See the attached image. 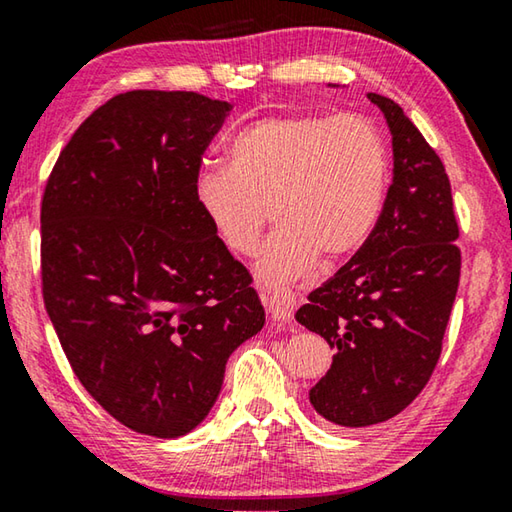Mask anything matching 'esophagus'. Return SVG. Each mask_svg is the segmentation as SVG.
Here are the masks:
<instances>
[{
  "mask_svg": "<svg viewBox=\"0 0 512 512\" xmlns=\"http://www.w3.org/2000/svg\"><path fill=\"white\" fill-rule=\"evenodd\" d=\"M262 300L268 309V314L273 316V320H277V323H282V325L291 323L293 311H296V305H298L296 293H293L291 289L282 287V289L268 291V293H264Z\"/></svg>",
  "mask_w": 512,
  "mask_h": 512,
  "instance_id": "34e87169",
  "label": "esophagus"
}]
</instances>
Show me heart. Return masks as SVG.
Masks as SVG:
<instances>
[{"label":"heart","mask_w":512,"mask_h":512,"mask_svg":"<svg viewBox=\"0 0 512 512\" xmlns=\"http://www.w3.org/2000/svg\"><path fill=\"white\" fill-rule=\"evenodd\" d=\"M228 167L203 169L194 198L221 244L257 253L271 210L280 228L259 275L296 280L316 262L343 259L366 244L391 185V151L363 115L287 112L257 119L228 142Z\"/></svg>","instance_id":"1"}]
</instances>
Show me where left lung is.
<instances>
[{"instance_id": "1", "label": "left lung", "mask_w": 512, "mask_h": 512, "mask_svg": "<svg viewBox=\"0 0 512 512\" xmlns=\"http://www.w3.org/2000/svg\"><path fill=\"white\" fill-rule=\"evenodd\" d=\"M393 135V183L379 221L348 264L296 314L336 354L309 402L339 427H370L427 386L461 280L445 164L393 99L370 92Z\"/></svg>"}]
</instances>
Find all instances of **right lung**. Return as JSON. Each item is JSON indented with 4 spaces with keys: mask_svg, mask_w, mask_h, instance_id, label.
<instances>
[{
    "mask_svg": "<svg viewBox=\"0 0 512 512\" xmlns=\"http://www.w3.org/2000/svg\"><path fill=\"white\" fill-rule=\"evenodd\" d=\"M230 108L198 92L117 94L76 128L42 196L51 325L85 391L144 436L201 424L228 357L266 320L194 198Z\"/></svg>",
    "mask_w": 512,
    "mask_h": 512,
    "instance_id": "1",
    "label": "right lung"
}]
</instances>
